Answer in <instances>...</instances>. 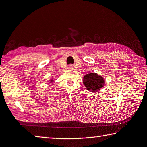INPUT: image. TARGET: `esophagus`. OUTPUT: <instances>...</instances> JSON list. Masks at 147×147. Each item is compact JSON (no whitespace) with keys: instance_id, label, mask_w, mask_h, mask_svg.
Wrapping results in <instances>:
<instances>
[{"instance_id":"34e87169","label":"esophagus","mask_w":147,"mask_h":147,"mask_svg":"<svg viewBox=\"0 0 147 147\" xmlns=\"http://www.w3.org/2000/svg\"><path fill=\"white\" fill-rule=\"evenodd\" d=\"M69 68V69H74V66L72 65H70Z\"/></svg>"}]
</instances>
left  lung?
Instances as JSON below:
<instances>
[{
  "label": "left lung",
  "mask_w": 147,
  "mask_h": 147,
  "mask_svg": "<svg viewBox=\"0 0 147 147\" xmlns=\"http://www.w3.org/2000/svg\"><path fill=\"white\" fill-rule=\"evenodd\" d=\"M83 82L86 90L90 92H97L101 90L105 84L103 77L96 73H89L83 77Z\"/></svg>",
  "instance_id": "obj_1"
}]
</instances>
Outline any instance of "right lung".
Masks as SVG:
<instances>
[{
	"label": "right lung",
	"instance_id": "right-lung-1",
	"mask_svg": "<svg viewBox=\"0 0 147 147\" xmlns=\"http://www.w3.org/2000/svg\"><path fill=\"white\" fill-rule=\"evenodd\" d=\"M48 82H49V83H53V82H55V78H52L50 80H48Z\"/></svg>",
	"mask_w": 147,
	"mask_h": 147
}]
</instances>
